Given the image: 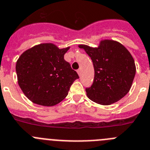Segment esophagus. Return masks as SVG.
I'll return each instance as SVG.
<instances>
[{"label": "esophagus", "mask_w": 150, "mask_h": 150, "mask_svg": "<svg viewBox=\"0 0 150 150\" xmlns=\"http://www.w3.org/2000/svg\"><path fill=\"white\" fill-rule=\"evenodd\" d=\"M77 72H78V75H79V76H81V69L77 70Z\"/></svg>", "instance_id": "obj_1"}]
</instances>
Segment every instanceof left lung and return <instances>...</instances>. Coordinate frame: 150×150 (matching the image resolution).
Listing matches in <instances>:
<instances>
[{"label":"left lung","mask_w":150,"mask_h":150,"mask_svg":"<svg viewBox=\"0 0 150 150\" xmlns=\"http://www.w3.org/2000/svg\"><path fill=\"white\" fill-rule=\"evenodd\" d=\"M93 63V83L86 88L90 100L102 105L115 103L129 93L136 73L134 60L125 46L117 41L102 40L97 48L79 45Z\"/></svg>","instance_id":"obj_1"}]
</instances>
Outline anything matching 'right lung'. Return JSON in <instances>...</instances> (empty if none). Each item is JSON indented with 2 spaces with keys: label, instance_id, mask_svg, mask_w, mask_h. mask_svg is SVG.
I'll return each instance as SVG.
<instances>
[{
  "label": "right lung",
  "instance_id": "1",
  "mask_svg": "<svg viewBox=\"0 0 150 150\" xmlns=\"http://www.w3.org/2000/svg\"><path fill=\"white\" fill-rule=\"evenodd\" d=\"M69 47L60 48L52 43L35 45L21 54L16 62L18 83L30 101L54 106L68 95L71 85L79 78L64 60Z\"/></svg>",
  "mask_w": 150,
  "mask_h": 150
}]
</instances>
